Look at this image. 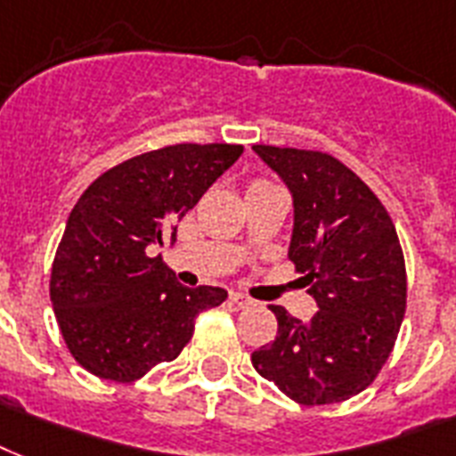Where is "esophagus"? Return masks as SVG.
<instances>
[{
	"label": "esophagus",
	"instance_id": "1",
	"mask_svg": "<svg viewBox=\"0 0 456 456\" xmlns=\"http://www.w3.org/2000/svg\"><path fill=\"white\" fill-rule=\"evenodd\" d=\"M231 302L235 306H252L254 299L247 297V295H242V292H231Z\"/></svg>",
	"mask_w": 456,
	"mask_h": 456
}]
</instances>
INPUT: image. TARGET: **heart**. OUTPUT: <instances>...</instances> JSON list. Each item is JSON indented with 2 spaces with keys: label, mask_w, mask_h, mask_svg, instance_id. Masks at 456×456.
I'll return each instance as SVG.
<instances>
[{
  "label": "heart",
  "mask_w": 456,
  "mask_h": 456,
  "mask_svg": "<svg viewBox=\"0 0 456 456\" xmlns=\"http://www.w3.org/2000/svg\"><path fill=\"white\" fill-rule=\"evenodd\" d=\"M256 185H266V183H254V185H252V188H256Z\"/></svg>",
  "instance_id": "obj_1"
}]
</instances>
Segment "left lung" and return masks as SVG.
Masks as SVG:
<instances>
[{"label":"left lung","instance_id":"1","mask_svg":"<svg viewBox=\"0 0 456 456\" xmlns=\"http://www.w3.org/2000/svg\"><path fill=\"white\" fill-rule=\"evenodd\" d=\"M252 150L290 190L288 256L319 306L309 323L271 306L278 335L252 352L254 369L306 407L349 400L379 376L407 309L393 218L330 154L268 144Z\"/></svg>","mask_w":456,"mask_h":456}]
</instances>
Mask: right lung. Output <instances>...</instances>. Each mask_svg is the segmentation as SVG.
I'll return each instance as SVG.
<instances>
[{
	"instance_id": "obj_1",
	"label": "right lung",
	"mask_w": 456,
	"mask_h": 456,
	"mask_svg": "<svg viewBox=\"0 0 456 456\" xmlns=\"http://www.w3.org/2000/svg\"><path fill=\"white\" fill-rule=\"evenodd\" d=\"M242 154V144H173L109 168L73 207L56 249L49 295L76 362L94 376L133 383L173 362L197 314L224 288L175 281L151 245L175 242L178 221Z\"/></svg>"
}]
</instances>
